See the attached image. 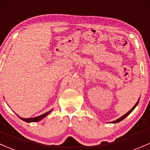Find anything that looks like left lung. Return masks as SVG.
Segmentation results:
<instances>
[{
	"mask_svg": "<svg viewBox=\"0 0 150 150\" xmlns=\"http://www.w3.org/2000/svg\"><path fill=\"white\" fill-rule=\"evenodd\" d=\"M139 100H138V101H137V103H135V105H134V106L132 107V108L130 110H129V111L127 112V113H125V115H122V117H120V118L117 119V120H114V121H112V122H110V123H117V122H120V121H122V120H124V119H125V117H127V116L129 115V114H130V112H132V110H133L134 108H135V107L137 106V104H138V103H139Z\"/></svg>",
	"mask_w": 150,
	"mask_h": 150,
	"instance_id": "obj_1",
	"label": "left lung"
}]
</instances>
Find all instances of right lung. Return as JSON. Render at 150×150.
Segmentation results:
<instances>
[{"instance_id": "obj_1", "label": "right lung", "mask_w": 150, "mask_h": 150, "mask_svg": "<svg viewBox=\"0 0 150 150\" xmlns=\"http://www.w3.org/2000/svg\"><path fill=\"white\" fill-rule=\"evenodd\" d=\"M52 110H50V111H48V112H45V113L42 114V115H40V116H38V117H30V118H23V117H20V116H18V115H18V117H19L21 119V120H23V121H25V122H38V121L41 120L42 119H43L44 117H46L47 115H49V114H50V112H52Z\"/></svg>"}]
</instances>
